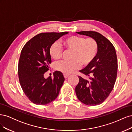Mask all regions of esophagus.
Returning <instances> with one entry per match:
<instances>
[{"mask_svg": "<svg viewBox=\"0 0 132 132\" xmlns=\"http://www.w3.org/2000/svg\"><path fill=\"white\" fill-rule=\"evenodd\" d=\"M69 75H65V74L63 75V77H64V78L65 79H66V78H67L68 77H69Z\"/></svg>", "mask_w": 132, "mask_h": 132, "instance_id": "obj_1", "label": "esophagus"}]
</instances>
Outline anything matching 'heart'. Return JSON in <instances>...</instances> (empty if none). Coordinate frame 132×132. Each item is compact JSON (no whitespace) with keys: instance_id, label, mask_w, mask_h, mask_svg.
<instances>
[{"instance_id":"b5f03b06","label":"heart","mask_w":132,"mask_h":132,"mask_svg":"<svg viewBox=\"0 0 132 132\" xmlns=\"http://www.w3.org/2000/svg\"><path fill=\"white\" fill-rule=\"evenodd\" d=\"M62 43L66 49L72 51L71 61L61 60L55 63V69L61 73L69 75L82 67L91 64L95 58L98 45L93 38L85 39L82 37L72 36L63 39ZM49 54L54 59H60L62 54V48L57 42H54L49 48Z\"/></svg>"}]
</instances>
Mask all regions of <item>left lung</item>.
<instances>
[{
  "label": "left lung",
  "mask_w": 132,
  "mask_h": 132,
  "mask_svg": "<svg viewBox=\"0 0 132 132\" xmlns=\"http://www.w3.org/2000/svg\"><path fill=\"white\" fill-rule=\"evenodd\" d=\"M77 33L94 39L98 51L91 64L80 71L86 77L78 76L79 82L75 88L76 95L84 104L99 105L108 98L116 82L118 68L116 50L111 42L98 32Z\"/></svg>",
  "instance_id": "obj_1"
}]
</instances>
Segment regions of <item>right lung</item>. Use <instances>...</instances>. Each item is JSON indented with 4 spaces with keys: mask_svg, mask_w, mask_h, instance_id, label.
<instances>
[{
    "mask_svg": "<svg viewBox=\"0 0 132 132\" xmlns=\"http://www.w3.org/2000/svg\"><path fill=\"white\" fill-rule=\"evenodd\" d=\"M69 33L46 32L38 34L28 41L21 50L18 64L21 87L33 103L44 105L58 96L65 78L61 72L55 71L54 78L45 79L44 75L52 63L49 48L53 43Z\"/></svg>",
    "mask_w": 132,
    "mask_h": 132,
    "instance_id": "1",
    "label": "right lung"
}]
</instances>
